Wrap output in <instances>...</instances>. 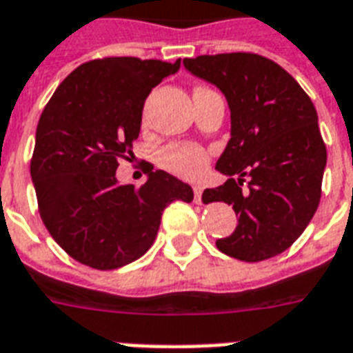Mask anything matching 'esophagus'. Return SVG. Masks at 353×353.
<instances>
[{
    "label": "esophagus",
    "mask_w": 353,
    "mask_h": 353,
    "mask_svg": "<svg viewBox=\"0 0 353 353\" xmlns=\"http://www.w3.org/2000/svg\"><path fill=\"white\" fill-rule=\"evenodd\" d=\"M201 194H203V187L201 185H194V201L198 205H201Z\"/></svg>",
    "instance_id": "esophagus-1"
}]
</instances>
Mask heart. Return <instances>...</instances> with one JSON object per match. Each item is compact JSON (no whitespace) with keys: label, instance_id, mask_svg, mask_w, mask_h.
I'll use <instances>...</instances> for the list:
<instances>
[{"label":"heart","instance_id":"b5f03b06","mask_svg":"<svg viewBox=\"0 0 353 353\" xmlns=\"http://www.w3.org/2000/svg\"><path fill=\"white\" fill-rule=\"evenodd\" d=\"M209 157L196 144H172L161 152V165L181 177H196L207 168Z\"/></svg>","mask_w":353,"mask_h":353}]
</instances>
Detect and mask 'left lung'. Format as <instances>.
<instances>
[{
    "instance_id": "left-lung-1",
    "label": "left lung",
    "mask_w": 353,
    "mask_h": 353,
    "mask_svg": "<svg viewBox=\"0 0 353 353\" xmlns=\"http://www.w3.org/2000/svg\"><path fill=\"white\" fill-rule=\"evenodd\" d=\"M183 65L214 84L231 110V139L216 163L227 181L201 198L232 205L238 216L234 232L216 247L243 262L276 256L321 201L326 146L312 99L285 69L254 52L203 54Z\"/></svg>"
}]
</instances>
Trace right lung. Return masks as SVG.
Instances as JSON below:
<instances>
[{"mask_svg":"<svg viewBox=\"0 0 353 353\" xmlns=\"http://www.w3.org/2000/svg\"><path fill=\"white\" fill-rule=\"evenodd\" d=\"M179 65L133 57L91 60L47 102L30 177L41 221L77 262L102 271L132 263L154 243L166 205L194 199L190 185L154 166L139 188L115 176L119 157L132 154L139 137L146 97Z\"/></svg>","mask_w":353,"mask_h":353,"instance_id":"obj_1","label":"right lung"}]
</instances>
